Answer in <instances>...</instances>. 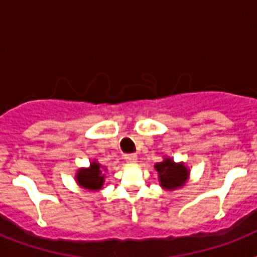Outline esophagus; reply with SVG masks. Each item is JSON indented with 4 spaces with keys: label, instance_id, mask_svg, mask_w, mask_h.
Returning <instances> with one entry per match:
<instances>
[{
    "label": "esophagus",
    "instance_id": "esophagus-1",
    "mask_svg": "<svg viewBox=\"0 0 257 257\" xmlns=\"http://www.w3.org/2000/svg\"><path fill=\"white\" fill-rule=\"evenodd\" d=\"M124 159H125V161H126V163H136L137 156L135 155V153H129V155H125Z\"/></svg>",
    "mask_w": 257,
    "mask_h": 257
}]
</instances>
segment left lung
<instances>
[{"instance_id": "8db88e82", "label": "left lung", "mask_w": 257, "mask_h": 257, "mask_svg": "<svg viewBox=\"0 0 257 257\" xmlns=\"http://www.w3.org/2000/svg\"><path fill=\"white\" fill-rule=\"evenodd\" d=\"M156 171L160 176L161 187L173 191L176 188L183 187L188 177V171L183 164H175L169 159H165L163 163H157Z\"/></svg>"}]
</instances>
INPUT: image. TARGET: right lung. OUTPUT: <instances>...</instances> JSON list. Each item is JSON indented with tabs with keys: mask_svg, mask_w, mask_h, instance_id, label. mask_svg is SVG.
Listing matches in <instances>:
<instances>
[{
	"mask_svg": "<svg viewBox=\"0 0 257 257\" xmlns=\"http://www.w3.org/2000/svg\"><path fill=\"white\" fill-rule=\"evenodd\" d=\"M77 183L86 189H101L104 184V176L100 164L93 163L89 169H81L77 173Z\"/></svg>",
	"mask_w": 257,
	"mask_h": 257,
	"instance_id": "right-lung-1",
	"label": "right lung"
}]
</instances>
